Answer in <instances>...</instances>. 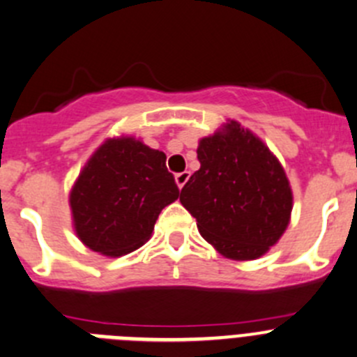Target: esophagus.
<instances>
[{
  "label": "esophagus",
  "instance_id": "1",
  "mask_svg": "<svg viewBox=\"0 0 357 357\" xmlns=\"http://www.w3.org/2000/svg\"><path fill=\"white\" fill-rule=\"evenodd\" d=\"M174 179H176V185H178V188L181 190L183 186L186 185V181H188V179H190V172H188V171L179 172V174L174 176Z\"/></svg>",
  "mask_w": 357,
  "mask_h": 357
}]
</instances>
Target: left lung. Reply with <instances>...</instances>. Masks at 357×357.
<instances>
[{
  "instance_id": "1",
  "label": "left lung",
  "mask_w": 357,
  "mask_h": 357,
  "mask_svg": "<svg viewBox=\"0 0 357 357\" xmlns=\"http://www.w3.org/2000/svg\"><path fill=\"white\" fill-rule=\"evenodd\" d=\"M200 169L181 190L200 235L225 258L265 255L288 228L293 192L284 167L265 143L230 120L197 148Z\"/></svg>"
}]
</instances>
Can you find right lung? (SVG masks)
<instances>
[{
	"label": "right lung",
	"mask_w": 357,
	"mask_h": 357,
	"mask_svg": "<svg viewBox=\"0 0 357 357\" xmlns=\"http://www.w3.org/2000/svg\"><path fill=\"white\" fill-rule=\"evenodd\" d=\"M178 197L164 151L132 136L109 137L69 192L73 228L86 248L116 258L141 248L160 211Z\"/></svg>",
	"instance_id": "obj_1"
}]
</instances>
